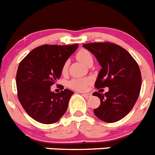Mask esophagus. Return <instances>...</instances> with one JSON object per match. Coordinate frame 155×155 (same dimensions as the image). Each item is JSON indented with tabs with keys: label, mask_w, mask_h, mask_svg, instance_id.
I'll return each mask as SVG.
<instances>
[{
	"label": "esophagus",
	"mask_w": 155,
	"mask_h": 155,
	"mask_svg": "<svg viewBox=\"0 0 155 155\" xmlns=\"http://www.w3.org/2000/svg\"><path fill=\"white\" fill-rule=\"evenodd\" d=\"M82 96H84V98H88L91 96V94L90 93H82Z\"/></svg>",
	"instance_id": "obj_1"
}]
</instances>
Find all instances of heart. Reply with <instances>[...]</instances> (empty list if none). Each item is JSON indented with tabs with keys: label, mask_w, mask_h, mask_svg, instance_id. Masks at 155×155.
I'll return each instance as SVG.
<instances>
[{
	"label": "heart",
	"mask_w": 155,
	"mask_h": 155,
	"mask_svg": "<svg viewBox=\"0 0 155 155\" xmlns=\"http://www.w3.org/2000/svg\"><path fill=\"white\" fill-rule=\"evenodd\" d=\"M77 59L79 61L81 62L84 64L87 65L89 62L92 61V55L90 53V51H88L86 49H81L79 50L76 54ZM68 69V62H65L62 67V73L63 74L67 72ZM91 83L90 78H73L68 82V87L72 88L74 90L79 91V92H83L85 91L88 88V84Z\"/></svg>",
	"instance_id": "1"
}]
</instances>
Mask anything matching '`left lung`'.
<instances>
[{
  "mask_svg": "<svg viewBox=\"0 0 155 155\" xmlns=\"http://www.w3.org/2000/svg\"><path fill=\"white\" fill-rule=\"evenodd\" d=\"M83 47L96 56L102 67L96 88H109L104 94H92L100 100L94 114L105 122L121 120L133 109L140 95L141 73L138 64L125 48L114 43H88Z\"/></svg>",
  "mask_w": 155,
  "mask_h": 155,
  "instance_id": "left-lung-1",
  "label": "left lung"
}]
</instances>
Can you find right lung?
<instances>
[{
    "label": "right lung",
    "instance_id": "obj_1",
    "mask_svg": "<svg viewBox=\"0 0 155 155\" xmlns=\"http://www.w3.org/2000/svg\"><path fill=\"white\" fill-rule=\"evenodd\" d=\"M78 47V44L41 45L30 51L18 65V99L25 111L35 121L52 124L67 111L74 92L64 89L55 93L51 91V86L60 78L63 63Z\"/></svg>",
    "mask_w": 155,
    "mask_h": 155
}]
</instances>
